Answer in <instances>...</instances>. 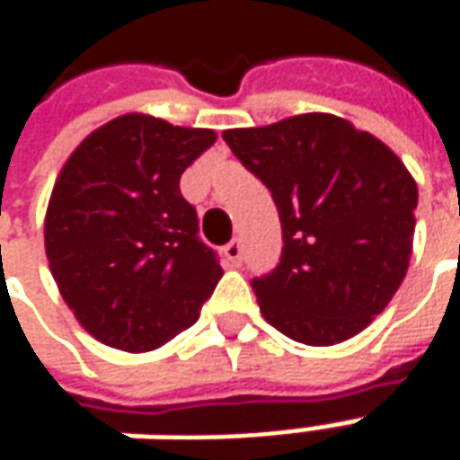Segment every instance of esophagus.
I'll use <instances>...</instances> for the list:
<instances>
[{"label":"esophagus","mask_w":460,"mask_h":460,"mask_svg":"<svg viewBox=\"0 0 460 460\" xmlns=\"http://www.w3.org/2000/svg\"><path fill=\"white\" fill-rule=\"evenodd\" d=\"M224 256H226V261H229L231 266H241V261H243V246H241V241H229V243L224 246Z\"/></svg>","instance_id":"1"}]
</instances>
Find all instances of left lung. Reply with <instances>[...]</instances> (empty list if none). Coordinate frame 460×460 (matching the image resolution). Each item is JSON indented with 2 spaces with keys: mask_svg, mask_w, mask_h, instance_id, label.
I'll list each match as a JSON object with an SVG mask.
<instances>
[{
  "mask_svg": "<svg viewBox=\"0 0 460 460\" xmlns=\"http://www.w3.org/2000/svg\"><path fill=\"white\" fill-rule=\"evenodd\" d=\"M221 137L269 187L280 217V263L251 280L263 318L303 345L362 332L394 298L411 259L419 190L404 162L330 113Z\"/></svg>",
  "mask_w": 460,
  "mask_h": 460,
  "instance_id": "1",
  "label": "left lung"
}]
</instances>
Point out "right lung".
I'll list each match as a JSON object with an SVG mask.
<instances>
[{
  "label": "right lung",
  "instance_id": "add662e5",
  "mask_svg": "<svg viewBox=\"0 0 460 460\" xmlns=\"http://www.w3.org/2000/svg\"><path fill=\"white\" fill-rule=\"evenodd\" d=\"M214 140V130L128 113L64 164L46 209V259L95 340L150 352L199 318L224 270L180 177Z\"/></svg>",
  "mask_w": 460,
  "mask_h": 460
}]
</instances>
